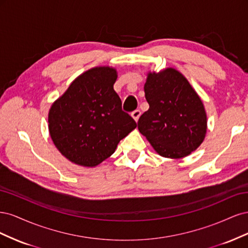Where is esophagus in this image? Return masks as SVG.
Instances as JSON below:
<instances>
[{"label":"esophagus","instance_id":"obj_1","mask_svg":"<svg viewBox=\"0 0 248 248\" xmlns=\"http://www.w3.org/2000/svg\"><path fill=\"white\" fill-rule=\"evenodd\" d=\"M131 116H132V118L138 122V120H139V118H140V109L133 110V111L131 112Z\"/></svg>","mask_w":248,"mask_h":248}]
</instances>
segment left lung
I'll use <instances>...</instances> for the list:
<instances>
[{
	"instance_id": "1",
	"label": "left lung",
	"mask_w": 248,
	"mask_h": 248,
	"mask_svg": "<svg viewBox=\"0 0 248 248\" xmlns=\"http://www.w3.org/2000/svg\"><path fill=\"white\" fill-rule=\"evenodd\" d=\"M144 89L150 108L139 119L140 132L163 157L189 155L204 140L207 116L188 80L170 68L149 73Z\"/></svg>"
}]
</instances>
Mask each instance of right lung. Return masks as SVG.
Returning a JSON list of instances; mask_svg holds the SVG:
<instances>
[{
  "mask_svg": "<svg viewBox=\"0 0 248 248\" xmlns=\"http://www.w3.org/2000/svg\"><path fill=\"white\" fill-rule=\"evenodd\" d=\"M116 79L115 69L93 68L79 76L51 106L50 138L67 159L84 167L98 166L137 127L122 109L114 90Z\"/></svg>",
  "mask_w": 248,
  "mask_h": 248,
  "instance_id": "right-lung-1",
  "label": "right lung"
}]
</instances>
